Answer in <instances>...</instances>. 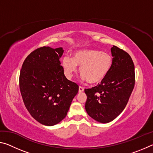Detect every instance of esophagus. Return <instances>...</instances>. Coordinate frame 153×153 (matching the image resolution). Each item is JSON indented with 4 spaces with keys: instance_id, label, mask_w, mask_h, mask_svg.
Instances as JSON below:
<instances>
[{
    "instance_id": "1",
    "label": "esophagus",
    "mask_w": 153,
    "mask_h": 153,
    "mask_svg": "<svg viewBox=\"0 0 153 153\" xmlns=\"http://www.w3.org/2000/svg\"><path fill=\"white\" fill-rule=\"evenodd\" d=\"M84 88L82 87V86H79V93L84 92Z\"/></svg>"
}]
</instances>
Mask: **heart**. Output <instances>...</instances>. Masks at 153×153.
I'll return each mask as SVG.
<instances>
[{"instance_id":"obj_1","label":"heart","mask_w":153,"mask_h":153,"mask_svg":"<svg viewBox=\"0 0 153 153\" xmlns=\"http://www.w3.org/2000/svg\"><path fill=\"white\" fill-rule=\"evenodd\" d=\"M113 65V57L109 53L97 49H82L74 53L73 58L65 56L63 67L67 76L71 77L79 66L83 79L90 84L102 82L109 73Z\"/></svg>"}]
</instances>
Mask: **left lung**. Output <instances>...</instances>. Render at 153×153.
I'll list each match as a JSON object with an SVG mask.
<instances>
[{"instance_id":"1","label":"left lung","mask_w":153,"mask_h":153,"mask_svg":"<svg viewBox=\"0 0 153 153\" xmlns=\"http://www.w3.org/2000/svg\"><path fill=\"white\" fill-rule=\"evenodd\" d=\"M111 50L113 65L107 76L98 86L84 90L87 113L102 123L115 120L122 112L135 85L134 65L130 55L116 46Z\"/></svg>"}]
</instances>
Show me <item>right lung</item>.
I'll list each match as a JSON object with an SVG mask.
<instances>
[{"label":"right lung","instance_id":"obj_1","mask_svg":"<svg viewBox=\"0 0 153 153\" xmlns=\"http://www.w3.org/2000/svg\"><path fill=\"white\" fill-rule=\"evenodd\" d=\"M61 47L43 46L25 59L19 75V89L30 115L43 125L57 124L66 117L78 85L66 78L59 59Z\"/></svg>","mask_w":153,"mask_h":153}]
</instances>
